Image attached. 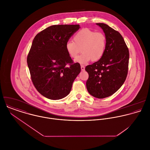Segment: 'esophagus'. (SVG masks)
<instances>
[{"mask_svg": "<svg viewBox=\"0 0 150 150\" xmlns=\"http://www.w3.org/2000/svg\"><path fill=\"white\" fill-rule=\"evenodd\" d=\"M81 70L84 71L85 70V66L83 65H81Z\"/></svg>", "mask_w": 150, "mask_h": 150, "instance_id": "obj_1", "label": "esophagus"}]
</instances>
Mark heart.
Masks as SVG:
<instances>
[{
	"instance_id": "obj_1",
	"label": "heart",
	"mask_w": 150,
	"mask_h": 150,
	"mask_svg": "<svg viewBox=\"0 0 150 150\" xmlns=\"http://www.w3.org/2000/svg\"><path fill=\"white\" fill-rule=\"evenodd\" d=\"M106 45V38L104 34L84 28L74 35L73 41L66 42L65 49L69 56L75 59L81 48L82 54L76 59V62L85 64L91 60L96 62L100 59L104 55Z\"/></svg>"
}]
</instances>
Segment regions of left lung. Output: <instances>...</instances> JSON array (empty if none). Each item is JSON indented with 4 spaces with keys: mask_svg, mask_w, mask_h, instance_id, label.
Returning <instances> with one entry per match:
<instances>
[{
    "mask_svg": "<svg viewBox=\"0 0 150 150\" xmlns=\"http://www.w3.org/2000/svg\"><path fill=\"white\" fill-rule=\"evenodd\" d=\"M105 33L106 45L100 59L86 66V86L93 96L103 99L116 92L124 83L128 71L129 52L122 35L103 23H97Z\"/></svg>",
    "mask_w": 150,
    "mask_h": 150,
    "instance_id": "1",
    "label": "left lung"
}]
</instances>
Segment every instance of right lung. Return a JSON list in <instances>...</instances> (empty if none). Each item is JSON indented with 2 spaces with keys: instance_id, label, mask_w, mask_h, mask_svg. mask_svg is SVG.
<instances>
[{
  "instance_id": "obj_1",
  "label": "right lung",
  "mask_w": 150,
  "mask_h": 150,
  "mask_svg": "<svg viewBox=\"0 0 150 150\" xmlns=\"http://www.w3.org/2000/svg\"><path fill=\"white\" fill-rule=\"evenodd\" d=\"M80 28L79 25H57L47 28L35 37L27 57L32 81L45 98L58 100L70 92L81 71L65 49V44Z\"/></svg>"
}]
</instances>
